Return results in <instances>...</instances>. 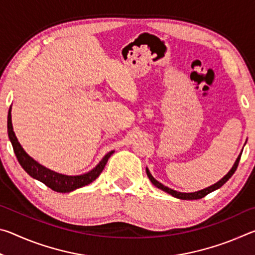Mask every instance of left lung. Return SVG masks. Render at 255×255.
<instances>
[{"instance_id":"obj_1","label":"left lung","mask_w":255,"mask_h":255,"mask_svg":"<svg viewBox=\"0 0 255 255\" xmlns=\"http://www.w3.org/2000/svg\"><path fill=\"white\" fill-rule=\"evenodd\" d=\"M241 155H242V153L240 154V156L237 157L235 164H234V165H233V167H232V170H231L230 172H228V173H227L225 176H224V178H223L221 181H218V182H217V183H215L214 185H210V187L206 188V189H204V190H200V191H197V192L183 193V192L174 191V190H172V189H170V188L165 187V185H163L162 183H159L157 180H155V179L153 178V176H152V174L149 173L148 169H146V173H147V176L149 178L150 182H152V183L155 185V187L158 188V189H161V190H163V191H165V192H167V193H170V195H172V196L175 197V198H179V199H183V200H195V199H201V198H204L205 196L208 195V193L215 191V190H217L218 188H221L222 185L225 184V183L227 182V181L230 180L231 176L235 173V171H236V169H237V166H239V163H240V159H241Z\"/></svg>"}]
</instances>
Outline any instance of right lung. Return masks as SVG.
I'll use <instances>...</instances> for the list:
<instances>
[{
  "label": "right lung",
  "instance_id": "1",
  "mask_svg": "<svg viewBox=\"0 0 255 255\" xmlns=\"http://www.w3.org/2000/svg\"><path fill=\"white\" fill-rule=\"evenodd\" d=\"M7 133L8 138H10L11 140V144L13 146L15 156L18 158L20 165L22 166V169L27 172L30 176H32L33 179L41 181L42 183L46 184L47 187L54 190L56 192H71L73 190L82 188L84 187V185H88L93 182V181L100 175L103 169H105L108 159H109L111 155L114 154V150L108 153L106 156L101 159V162L99 163L93 170L88 172V173L76 176H68L56 173L54 171L46 169L45 166L40 165L39 163L34 161L32 157H30L29 155L24 152L23 148L21 147L18 139H16L13 131V127H12L11 108L8 109L7 115Z\"/></svg>",
  "mask_w": 255,
  "mask_h": 255
}]
</instances>
